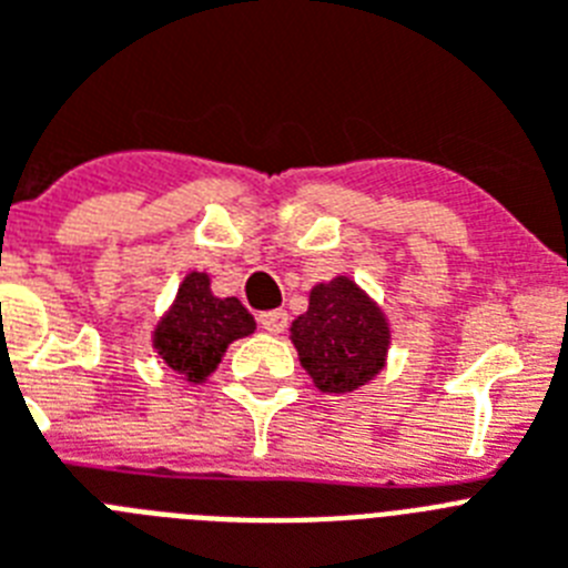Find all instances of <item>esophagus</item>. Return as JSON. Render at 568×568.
<instances>
[{
  "mask_svg": "<svg viewBox=\"0 0 568 568\" xmlns=\"http://www.w3.org/2000/svg\"><path fill=\"white\" fill-rule=\"evenodd\" d=\"M257 325L264 327L266 334H281L287 327V311H266L257 316Z\"/></svg>",
  "mask_w": 568,
  "mask_h": 568,
  "instance_id": "obj_1",
  "label": "esophagus"
}]
</instances>
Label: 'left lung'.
I'll use <instances>...</instances> for the list:
<instances>
[{"label":"left lung","instance_id":"8db88e82","mask_svg":"<svg viewBox=\"0 0 568 568\" xmlns=\"http://www.w3.org/2000/svg\"><path fill=\"white\" fill-rule=\"evenodd\" d=\"M290 339L316 388L345 395L386 365L388 322L354 281L339 275L311 290V307L293 322Z\"/></svg>","mask_w":568,"mask_h":568}]
</instances>
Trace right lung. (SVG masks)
<instances>
[{
  "label": "right lung",
  "mask_w": 568,
  "mask_h": 568,
  "mask_svg": "<svg viewBox=\"0 0 568 568\" xmlns=\"http://www.w3.org/2000/svg\"><path fill=\"white\" fill-rule=\"evenodd\" d=\"M255 318L237 298H217L205 273H189L176 302L153 331V348L168 368L203 383L226 354L229 342L250 336Z\"/></svg>",
  "instance_id": "1"
}]
</instances>
